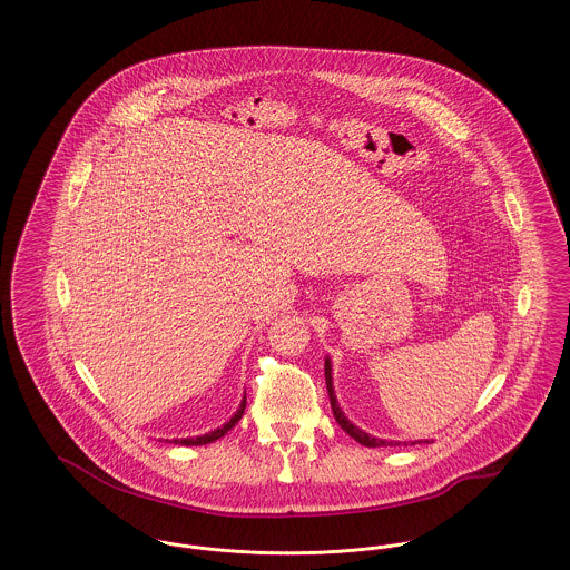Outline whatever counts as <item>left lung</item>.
Masks as SVG:
<instances>
[{
  "mask_svg": "<svg viewBox=\"0 0 570 570\" xmlns=\"http://www.w3.org/2000/svg\"><path fill=\"white\" fill-rule=\"evenodd\" d=\"M325 379H326V391H328V400H331V410H333V416H335V421L340 423V428L346 432V434L354 438L358 444H363V446H370V449H376V446H393L395 442H386V440H379V438H372L370 434H365V432H361L358 428H354L353 423L344 416V412L340 410L337 406V400H335V395H333V380H331V363H328V358H326L325 363ZM416 444V442H414Z\"/></svg>",
  "mask_w": 570,
  "mask_h": 570,
  "instance_id": "8db88e82",
  "label": "left lung"
}]
</instances>
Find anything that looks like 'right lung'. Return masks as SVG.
Here are the masks:
<instances>
[{"instance_id":"right-lung-1","label":"right lung","mask_w":570,"mask_h":570,"mask_svg":"<svg viewBox=\"0 0 570 570\" xmlns=\"http://www.w3.org/2000/svg\"><path fill=\"white\" fill-rule=\"evenodd\" d=\"M245 410V397L244 402H242V406L237 410V414L226 423V425H222L219 430H214V432H209V434L205 435H196V438H186V440H173L175 444H186V446H200V444H209V442H216L217 438H222V435L228 434L239 421H242V416H244Z\"/></svg>"}]
</instances>
